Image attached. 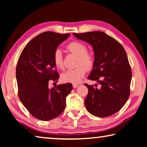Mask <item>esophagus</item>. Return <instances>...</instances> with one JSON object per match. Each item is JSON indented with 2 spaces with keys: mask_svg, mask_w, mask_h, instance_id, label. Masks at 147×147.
<instances>
[{
  "mask_svg": "<svg viewBox=\"0 0 147 147\" xmlns=\"http://www.w3.org/2000/svg\"><path fill=\"white\" fill-rule=\"evenodd\" d=\"M78 86H79L78 84H73V87L74 88H78Z\"/></svg>",
  "mask_w": 147,
  "mask_h": 147,
  "instance_id": "obj_1",
  "label": "esophagus"
}]
</instances>
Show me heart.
I'll list each match as a JSON object with an SVG mask.
<instances>
[{
	"label": "heart",
	"instance_id": "1",
	"mask_svg": "<svg viewBox=\"0 0 147 147\" xmlns=\"http://www.w3.org/2000/svg\"><path fill=\"white\" fill-rule=\"evenodd\" d=\"M67 48L71 53L78 56V59L77 60V66L83 65L88 70L92 69L94 65V57L93 54L87 52L88 49L85 44L79 41H73L69 43ZM53 59L54 64L57 67L63 69V59L62 52L60 49H57L56 50L54 53ZM78 67L62 73L61 75V80L64 82L73 84L80 82L86 73L85 68H84V67Z\"/></svg>",
	"mask_w": 147,
	"mask_h": 147
}]
</instances>
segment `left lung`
Here are the masks:
<instances>
[{"label":"left lung","mask_w":147,"mask_h":147,"mask_svg":"<svg viewBox=\"0 0 147 147\" xmlns=\"http://www.w3.org/2000/svg\"><path fill=\"white\" fill-rule=\"evenodd\" d=\"M73 35L93 47L94 65L88 79L100 85L97 88L85 84L88 89L84 100L87 110L99 117L113 115L123 108L130 93L131 71L125 50L117 41L102 32Z\"/></svg>","instance_id":"1"}]
</instances>
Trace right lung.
<instances>
[{"mask_svg": "<svg viewBox=\"0 0 147 147\" xmlns=\"http://www.w3.org/2000/svg\"><path fill=\"white\" fill-rule=\"evenodd\" d=\"M70 34L45 32L35 37L24 47L16 67L20 100L34 117L50 121L63 112L66 97L73 86L70 83L49 88V82H58L54 53Z\"/></svg>", "mask_w": 147, "mask_h": 147, "instance_id": "right-lung-1", "label": "right lung"}]
</instances>
